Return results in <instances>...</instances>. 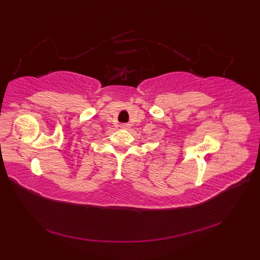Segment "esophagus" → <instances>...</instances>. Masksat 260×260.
Listing matches in <instances>:
<instances>
[{
  "instance_id": "esophagus-1",
  "label": "esophagus",
  "mask_w": 260,
  "mask_h": 260,
  "mask_svg": "<svg viewBox=\"0 0 260 260\" xmlns=\"http://www.w3.org/2000/svg\"><path fill=\"white\" fill-rule=\"evenodd\" d=\"M120 127H121L122 129H128V128L130 127V124H129V123H121Z\"/></svg>"
}]
</instances>
